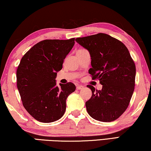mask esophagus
<instances>
[{
    "mask_svg": "<svg viewBox=\"0 0 151 151\" xmlns=\"http://www.w3.org/2000/svg\"><path fill=\"white\" fill-rule=\"evenodd\" d=\"M83 88H84V86L82 85H78L77 87H76V89H77V90H82Z\"/></svg>",
    "mask_w": 151,
    "mask_h": 151,
    "instance_id": "1",
    "label": "esophagus"
}]
</instances>
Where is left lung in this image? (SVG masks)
Returning <instances> with one entry per match:
<instances>
[{
  "label": "left lung",
  "instance_id": "8db88e82",
  "mask_svg": "<svg viewBox=\"0 0 151 151\" xmlns=\"http://www.w3.org/2000/svg\"><path fill=\"white\" fill-rule=\"evenodd\" d=\"M88 50L92 68L89 73L99 80L101 90L91 85L92 97L86 102L89 115L101 122H112L127 110L135 86L136 66L127 47L105 33L76 39Z\"/></svg>",
  "mask_w": 151,
  "mask_h": 151
}]
</instances>
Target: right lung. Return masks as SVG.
<instances>
[{
	"instance_id": "obj_1",
	"label": "right lung",
	"mask_w": 151,
	"mask_h": 151,
	"mask_svg": "<svg viewBox=\"0 0 151 151\" xmlns=\"http://www.w3.org/2000/svg\"><path fill=\"white\" fill-rule=\"evenodd\" d=\"M75 44L68 40L46 39L35 44L22 58L17 70V85L23 105L39 122H55L63 116L66 99L76 90L69 82L56 85L57 72Z\"/></svg>"
}]
</instances>
